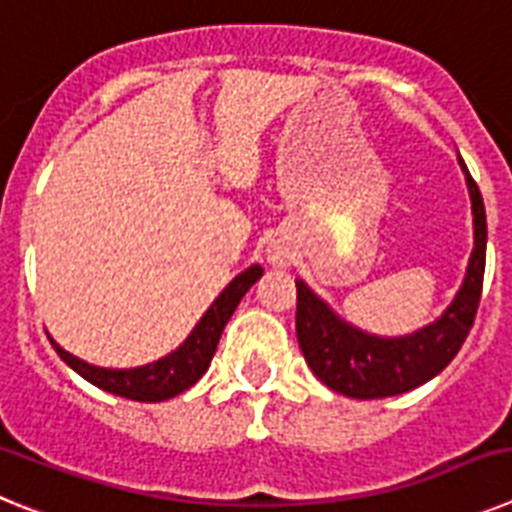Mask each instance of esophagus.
I'll return each mask as SVG.
<instances>
[{
	"mask_svg": "<svg viewBox=\"0 0 512 512\" xmlns=\"http://www.w3.org/2000/svg\"><path fill=\"white\" fill-rule=\"evenodd\" d=\"M266 261H269L271 266H289L292 251H289L287 246H282V243H274V246H269V251H266Z\"/></svg>",
	"mask_w": 512,
	"mask_h": 512,
	"instance_id": "obj_1",
	"label": "esophagus"
}]
</instances>
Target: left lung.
<instances>
[{
    "mask_svg": "<svg viewBox=\"0 0 512 512\" xmlns=\"http://www.w3.org/2000/svg\"><path fill=\"white\" fill-rule=\"evenodd\" d=\"M474 215V251L467 277L436 323L410 336L379 338L348 325L302 279H297V341L312 374L333 392L356 400H377L410 392L436 377L459 354L474 325L485 279L487 217L477 182L467 171Z\"/></svg>",
    "mask_w": 512,
    "mask_h": 512,
    "instance_id": "obj_1",
    "label": "left lung"
}]
</instances>
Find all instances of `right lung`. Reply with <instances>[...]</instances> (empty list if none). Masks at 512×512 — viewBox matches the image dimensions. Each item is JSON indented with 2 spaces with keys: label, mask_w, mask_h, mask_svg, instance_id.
Wrapping results in <instances>:
<instances>
[{
  "label": "right lung",
  "mask_w": 512,
  "mask_h": 512,
  "mask_svg": "<svg viewBox=\"0 0 512 512\" xmlns=\"http://www.w3.org/2000/svg\"><path fill=\"white\" fill-rule=\"evenodd\" d=\"M261 274H264V269L259 264L248 266L243 274H238L220 292V297L212 302L210 310L202 315L200 323L194 325L187 341L176 348V351H171L169 356H164V359L153 361V364L135 366V369H102V366L87 364V361L76 359L69 351H63L53 338L51 343L56 348V354L76 374H81V377L92 382L94 387H99V390L138 402L169 400V397L182 395L184 390H189L207 372V366H210L212 354H215L217 348V341L223 336L225 323H228L230 315L235 312L238 302L243 300V295H246L253 284L259 282Z\"/></svg>",
  "instance_id": "add662e5"
}]
</instances>
